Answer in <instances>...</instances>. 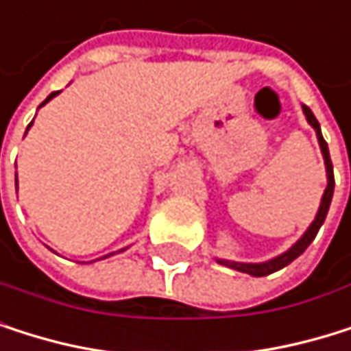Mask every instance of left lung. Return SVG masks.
<instances>
[{"label": "left lung", "mask_w": 351, "mask_h": 351, "mask_svg": "<svg viewBox=\"0 0 351 351\" xmlns=\"http://www.w3.org/2000/svg\"><path fill=\"white\" fill-rule=\"evenodd\" d=\"M304 114L308 119V123L314 128L316 132V138H318V144H320V152H322V159H324V167H326V188H324V195L320 199V207H318V213L314 217V221L308 226V230L302 234V239L297 241L295 245H291L285 253L268 259V261H259V264H245V261H230V259H217V264L221 266H228V268H232V270H239V272H245V274H251V276H268L272 272H278L282 270L285 266H289L293 259L300 257L308 247L310 243L316 239L318 230H320V226L324 223V217L328 213V207H330V199H332V190H335V178H332V163H330V154H328V146L322 138V132H320V125H318V121L314 117V112L304 106Z\"/></svg>", "instance_id": "1"}]
</instances>
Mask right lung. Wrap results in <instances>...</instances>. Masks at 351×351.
Listing matches in <instances>:
<instances>
[{"label":"right lung","mask_w":351,"mask_h":351,"mask_svg":"<svg viewBox=\"0 0 351 351\" xmlns=\"http://www.w3.org/2000/svg\"><path fill=\"white\" fill-rule=\"evenodd\" d=\"M58 94H60V92H51V94H49V96H47V98H45V100H43V102L39 104V108H41V106H45V104H47V102H49L51 98H56ZM31 125H33V121H31V123H29L27 132L31 130ZM25 136H27V134H25ZM16 190H19V178H16ZM125 249H128V247H125ZM125 249H121V251H125ZM121 251H119V253H121ZM110 255H114V251H112V253H108V255H104V257H110ZM100 259H102V257H100ZM94 261H96V259H94Z\"/></svg>","instance_id":"right-lung-1"}]
</instances>
